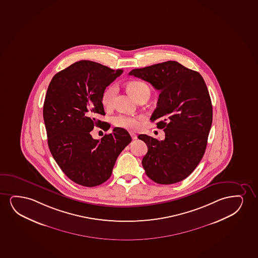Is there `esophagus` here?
Instances as JSON below:
<instances>
[{
	"instance_id": "34e87169",
	"label": "esophagus",
	"mask_w": 258,
	"mask_h": 258,
	"mask_svg": "<svg viewBox=\"0 0 258 258\" xmlns=\"http://www.w3.org/2000/svg\"><path fill=\"white\" fill-rule=\"evenodd\" d=\"M130 134H131V138H132L133 140H136V139L138 138V136H137V134H135L134 132H130Z\"/></svg>"
}]
</instances>
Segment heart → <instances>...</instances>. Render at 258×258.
Returning <instances> with one entry per match:
<instances>
[{
  "instance_id": "heart-1",
  "label": "heart",
  "mask_w": 258,
  "mask_h": 258,
  "mask_svg": "<svg viewBox=\"0 0 258 258\" xmlns=\"http://www.w3.org/2000/svg\"><path fill=\"white\" fill-rule=\"evenodd\" d=\"M127 90L130 91L133 97L138 101L142 98L150 97L151 89L147 84L141 81H132L127 84ZM118 93V86L116 84H111L107 87L101 96V103L104 107L111 108L114 105V98ZM143 116H131L126 114H118L113 118V123L116 127L127 128V130H137L140 126V120Z\"/></svg>"
}]
</instances>
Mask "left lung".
<instances>
[{
  "label": "left lung",
  "mask_w": 258,
  "mask_h": 258,
  "mask_svg": "<svg viewBox=\"0 0 258 258\" xmlns=\"http://www.w3.org/2000/svg\"><path fill=\"white\" fill-rule=\"evenodd\" d=\"M134 75L160 91L151 115L165 138L139 135L148 147L142 161L145 173L157 184H171L187 177L204 156L213 121L208 87L198 72L177 61L133 69Z\"/></svg>",
  "instance_id": "1"
}]
</instances>
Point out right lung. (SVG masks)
<instances>
[{
	"label": "right lung",
	"mask_w": 258,
	"mask_h": 258,
	"mask_svg": "<svg viewBox=\"0 0 258 258\" xmlns=\"http://www.w3.org/2000/svg\"><path fill=\"white\" fill-rule=\"evenodd\" d=\"M122 74L89 60L78 61L54 75L44 100V124L50 153L71 180L87 187L107 181L115 161L131 137L114 127L101 140L90 134L94 126L107 131L101 96L107 86Z\"/></svg>",
	"instance_id": "add662e5"
}]
</instances>
